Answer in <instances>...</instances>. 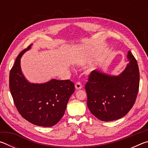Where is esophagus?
<instances>
[{
    "instance_id": "obj_1",
    "label": "esophagus",
    "mask_w": 148,
    "mask_h": 148,
    "mask_svg": "<svg viewBox=\"0 0 148 148\" xmlns=\"http://www.w3.org/2000/svg\"><path fill=\"white\" fill-rule=\"evenodd\" d=\"M82 84L80 83V82H77V83L75 84V87H76V89L77 90H79V89H81L82 88Z\"/></svg>"
}]
</instances>
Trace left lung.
Here are the masks:
<instances>
[{"instance_id": "8db88e82", "label": "left lung", "mask_w": 148, "mask_h": 148, "mask_svg": "<svg viewBox=\"0 0 148 148\" xmlns=\"http://www.w3.org/2000/svg\"><path fill=\"white\" fill-rule=\"evenodd\" d=\"M129 63L121 74L112 76L100 70L89 75L86 84L87 104L92 114L103 121H111L125 116L136 101L139 88L138 66L130 51Z\"/></svg>"}]
</instances>
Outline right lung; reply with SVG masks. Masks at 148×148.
<instances>
[{
	"mask_svg": "<svg viewBox=\"0 0 148 148\" xmlns=\"http://www.w3.org/2000/svg\"><path fill=\"white\" fill-rule=\"evenodd\" d=\"M32 45L20 53L10 72L9 86L19 113L31 123L52 127L62 118L74 84L71 80L52 79L44 84L29 82L21 69V58Z\"/></svg>",
	"mask_w": 148,
	"mask_h": 148,
	"instance_id": "obj_1",
	"label": "right lung"
}]
</instances>
